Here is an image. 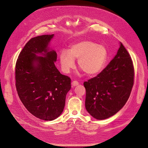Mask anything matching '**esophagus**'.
I'll return each mask as SVG.
<instances>
[{
    "label": "esophagus",
    "instance_id": "obj_1",
    "mask_svg": "<svg viewBox=\"0 0 148 148\" xmlns=\"http://www.w3.org/2000/svg\"><path fill=\"white\" fill-rule=\"evenodd\" d=\"M79 85V82L77 81H73V82H72V85L73 86H77V85Z\"/></svg>",
    "mask_w": 148,
    "mask_h": 148
}]
</instances>
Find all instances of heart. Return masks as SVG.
I'll list each match as a JSON object with an SVG mask.
<instances>
[{
	"mask_svg": "<svg viewBox=\"0 0 148 148\" xmlns=\"http://www.w3.org/2000/svg\"><path fill=\"white\" fill-rule=\"evenodd\" d=\"M108 58L106 47L89 40H84L71 45L69 51L63 50L60 54L62 70L68 73L74 67V59H78L79 67L86 74L93 75L104 67Z\"/></svg>",
	"mask_w": 148,
	"mask_h": 148,
	"instance_id": "obj_1",
	"label": "heart"
}]
</instances>
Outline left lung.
Segmentation results:
<instances>
[{
  "label": "left lung",
  "instance_id": "obj_1",
  "mask_svg": "<svg viewBox=\"0 0 148 148\" xmlns=\"http://www.w3.org/2000/svg\"><path fill=\"white\" fill-rule=\"evenodd\" d=\"M134 75L132 59L121 43L117 55L106 67L84 82L88 112L97 120L106 119L117 113L130 97Z\"/></svg>",
  "mask_w": 148,
  "mask_h": 148
}]
</instances>
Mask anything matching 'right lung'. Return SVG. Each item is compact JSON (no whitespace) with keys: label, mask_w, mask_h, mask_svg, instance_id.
<instances>
[{"label":"right lung","mask_w":148,"mask_h":148,"mask_svg":"<svg viewBox=\"0 0 148 148\" xmlns=\"http://www.w3.org/2000/svg\"><path fill=\"white\" fill-rule=\"evenodd\" d=\"M53 36L43 35L28 40L19 54L15 69L16 86L21 101L32 115L45 121L53 120L62 114L66 94L71 89V78L62 74L55 65L56 52H48L47 45ZM36 53L45 57H37Z\"/></svg>","instance_id":"1"}]
</instances>
